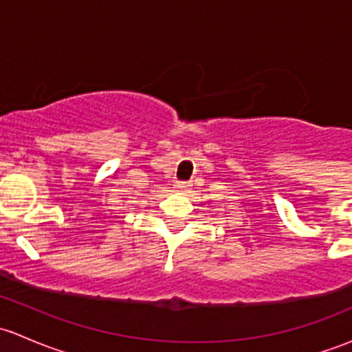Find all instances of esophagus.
Returning <instances> with one entry per match:
<instances>
[{
  "instance_id": "34e87169",
  "label": "esophagus",
  "mask_w": 352,
  "mask_h": 352,
  "mask_svg": "<svg viewBox=\"0 0 352 352\" xmlns=\"http://www.w3.org/2000/svg\"><path fill=\"white\" fill-rule=\"evenodd\" d=\"M184 187H187V184L186 182H179V180H177L175 189H184Z\"/></svg>"
}]
</instances>
